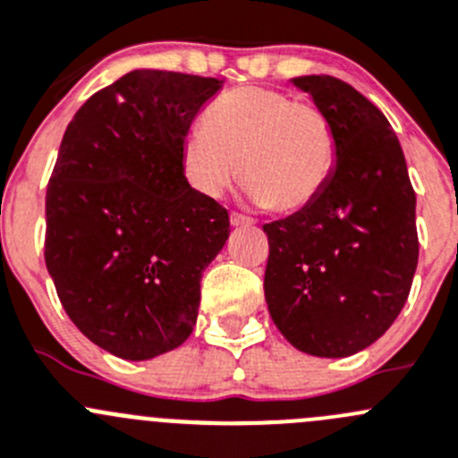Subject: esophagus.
I'll return each instance as SVG.
<instances>
[{"instance_id":"34e87169","label":"esophagus","mask_w":458,"mask_h":458,"mask_svg":"<svg viewBox=\"0 0 458 458\" xmlns=\"http://www.w3.org/2000/svg\"><path fill=\"white\" fill-rule=\"evenodd\" d=\"M230 224L233 225H252L255 221H252L250 216L242 215V212H233V215H230Z\"/></svg>"}]
</instances>
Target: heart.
<instances>
[{
  "label": "heart",
  "mask_w": 458,
  "mask_h": 458,
  "mask_svg": "<svg viewBox=\"0 0 458 458\" xmlns=\"http://www.w3.org/2000/svg\"><path fill=\"white\" fill-rule=\"evenodd\" d=\"M335 163L337 134L328 111L268 87L221 96L181 143V172L199 197H224L242 172L248 197L277 212L309 208Z\"/></svg>",
  "instance_id": "b5f03b06"
}]
</instances>
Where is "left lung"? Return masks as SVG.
<instances>
[{
    "instance_id": "obj_1",
    "label": "left lung",
    "mask_w": 458,
    "mask_h": 458,
    "mask_svg": "<svg viewBox=\"0 0 458 458\" xmlns=\"http://www.w3.org/2000/svg\"><path fill=\"white\" fill-rule=\"evenodd\" d=\"M293 84L328 111L331 181L304 210L264 224L270 318L300 352L347 358L378 340L410 295L419 264L416 192L383 111L333 75Z\"/></svg>"
}]
</instances>
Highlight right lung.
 Segmentation results:
<instances>
[{"instance_id":"right-lung-1","label":"right lung","mask_w":458,"mask_h":458,"mask_svg":"<svg viewBox=\"0 0 458 458\" xmlns=\"http://www.w3.org/2000/svg\"><path fill=\"white\" fill-rule=\"evenodd\" d=\"M221 84L131 71L93 93L62 139L44 259L71 322L125 360L188 340L201 275L228 239V210L181 172V143Z\"/></svg>"}]
</instances>
